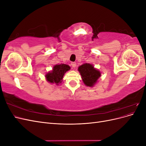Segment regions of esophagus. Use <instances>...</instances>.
<instances>
[{"label":"esophagus","mask_w":146,"mask_h":146,"mask_svg":"<svg viewBox=\"0 0 146 146\" xmlns=\"http://www.w3.org/2000/svg\"><path fill=\"white\" fill-rule=\"evenodd\" d=\"M71 64L72 67V68H76V65H77L76 63H75V62H72V63H71V64Z\"/></svg>","instance_id":"1"}]
</instances>
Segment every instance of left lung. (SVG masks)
Returning a JSON list of instances; mask_svg holds the SVG:
<instances>
[{
	"label": "left lung",
	"instance_id": "obj_1",
	"mask_svg": "<svg viewBox=\"0 0 146 146\" xmlns=\"http://www.w3.org/2000/svg\"><path fill=\"white\" fill-rule=\"evenodd\" d=\"M78 70L81 75L84 84L86 86L93 87L101 76L100 70L90 63L82 64L78 68Z\"/></svg>",
	"mask_w": 146,
	"mask_h": 146
}]
</instances>
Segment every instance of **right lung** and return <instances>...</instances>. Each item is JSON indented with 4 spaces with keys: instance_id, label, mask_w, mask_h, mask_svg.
Here are the masks:
<instances>
[{
    "instance_id": "right-lung-1",
    "label": "right lung",
    "mask_w": 146,
    "mask_h": 146,
    "mask_svg": "<svg viewBox=\"0 0 146 146\" xmlns=\"http://www.w3.org/2000/svg\"><path fill=\"white\" fill-rule=\"evenodd\" d=\"M70 69V66L66 64H56L52 70L48 72L45 76L46 80L52 84L58 86L63 82V76L66 72Z\"/></svg>"
}]
</instances>
